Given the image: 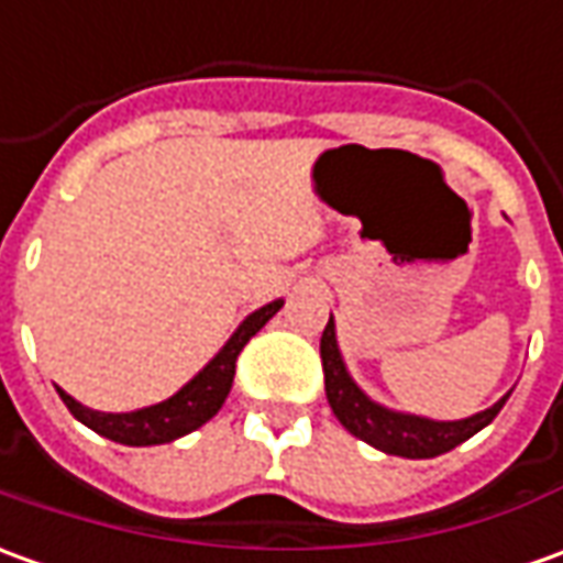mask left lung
Returning <instances> with one entry per match:
<instances>
[{"instance_id":"8db88e82","label":"left lung","mask_w":563,"mask_h":563,"mask_svg":"<svg viewBox=\"0 0 563 563\" xmlns=\"http://www.w3.org/2000/svg\"><path fill=\"white\" fill-rule=\"evenodd\" d=\"M320 357H323V378H327V400H330L332 412L342 426L361 438L369 446H376L388 456L404 459H434L441 453H450L453 446L465 443L481 428H487L506 407V397H499L493 407L474 412L468 419H456V422H438L428 416H412V412H397L382 407L369 394L363 391L361 385L351 378L345 366V357L339 351V339H335V320L330 313V323L320 335Z\"/></svg>"}]
</instances>
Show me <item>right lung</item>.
Returning a JSON list of instances; mask_svg holds the SVG:
<instances>
[{
    "instance_id": "1",
    "label": "right lung",
    "mask_w": 563,
    "mask_h": 563,
    "mask_svg": "<svg viewBox=\"0 0 563 563\" xmlns=\"http://www.w3.org/2000/svg\"><path fill=\"white\" fill-rule=\"evenodd\" d=\"M283 308V298L267 301L265 308L252 311L233 335L224 342V347L218 351L212 361L202 366L197 376L190 378L187 385H181L178 391L172 394L169 400L153 404L144 410L132 412H98L82 407L79 400H73L64 388H57L60 400L67 404V410L91 431H98L107 441L125 443V446H156V443H172L178 438H185L190 431H197L206 426L221 404L228 400L233 385V369H236V357L243 345L250 342L255 332L265 327L267 320Z\"/></svg>"
}]
</instances>
